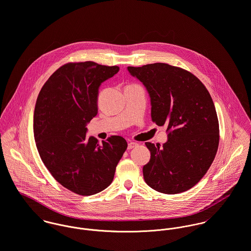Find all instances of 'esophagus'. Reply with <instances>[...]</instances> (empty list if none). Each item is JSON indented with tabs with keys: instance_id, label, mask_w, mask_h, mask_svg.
<instances>
[{
	"instance_id": "obj_1",
	"label": "esophagus",
	"mask_w": 251,
	"mask_h": 251,
	"mask_svg": "<svg viewBox=\"0 0 251 251\" xmlns=\"http://www.w3.org/2000/svg\"><path fill=\"white\" fill-rule=\"evenodd\" d=\"M136 146H138V143L137 142H134V141H131V142H129L128 143V149L129 150H131V149H133V148H135Z\"/></svg>"
}]
</instances>
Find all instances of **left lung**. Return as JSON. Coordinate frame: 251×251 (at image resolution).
Listing matches in <instances>:
<instances>
[{
    "mask_svg": "<svg viewBox=\"0 0 251 251\" xmlns=\"http://www.w3.org/2000/svg\"><path fill=\"white\" fill-rule=\"evenodd\" d=\"M145 86L151 117L167 127L161 146L145 142L151 157L143 178L153 190L175 195L197 184L211 167L219 147L220 129L212 97L195 75L167 63L127 67Z\"/></svg>",
    "mask_w": 251,
    "mask_h": 251,
    "instance_id": "8db88e82",
    "label": "left lung"
}]
</instances>
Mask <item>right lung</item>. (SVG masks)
Here are the masks:
<instances>
[{
	"instance_id": "right-lung-1",
	"label": "right lung",
	"mask_w": 251,
	"mask_h": 251,
	"mask_svg": "<svg viewBox=\"0 0 251 251\" xmlns=\"http://www.w3.org/2000/svg\"><path fill=\"white\" fill-rule=\"evenodd\" d=\"M119 71L93 61L67 63L42 86L33 114V134L42 162L56 181L81 195L112 184L127 149L122 137L99 143L86 138V125L98 113L99 87Z\"/></svg>"
}]
</instances>
